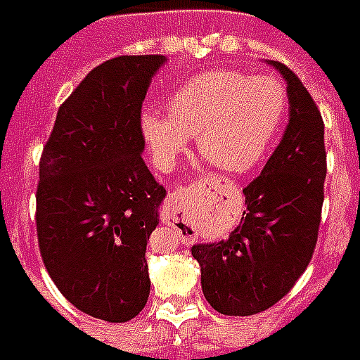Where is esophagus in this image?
<instances>
[{
    "instance_id": "34e87169",
    "label": "esophagus",
    "mask_w": 360,
    "mask_h": 360,
    "mask_svg": "<svg viewBox=\"0 0 360 360\" xmlns=\"http://www.w3.org/2000/svg\"><path fill=\"white\" fill-rule=\"evenodd\" d=\"M182 200V193L172 192L167 195V205H165V211H162V223H168V225H174L178 223V201Z\"/></svg>"
}]
</instances>
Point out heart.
<instances>
[{"instance_id":"1","label":"heart","mask_w":360,"mask_h":360,"mask_svg":"<svg viewBox=\"0 0 360 360\" xmlns=\"http://www.w3.org/2000/svg\"><path fill=\"white\" fill-rule=\"evenodd\" d=\"M168 114L145 110L141 134L153 159L170 168L195 137L198 151L231 174H242L266 157L289 108V94L271 75L236 70L201 71L168 98Z\"/></svg>"}]
</instances>
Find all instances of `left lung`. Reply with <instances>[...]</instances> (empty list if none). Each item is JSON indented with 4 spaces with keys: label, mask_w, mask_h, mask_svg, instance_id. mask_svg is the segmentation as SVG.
I'll list each match as a JSON object with an SVG mask.
<instances>
[{
    "label": "left lung",
    "mask_w": 360,
    "mask_h": 360,
    "mask_svg": "<svg viewBox=\"0 0 360 360\" xmlns=\"http://www.w3.org/2000/svg\"><path fill=\"white\" fill-rule=\"evenodd\" d=\"M269 63L287 81L289 126L262 174L242 190L240 225L226 240L192 246L203 295L225 316H252L279 302L310 264L322 221V114L295 71Z\"/></svg>",
    "instance_id": "1"
}]
</instances>
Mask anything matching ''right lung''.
Listing matches in <instances>:
<instances>
[{
    "label": "right lung",
    "instance_id": "right-lung-1",
    "mask_svg": "<svg viewBox=\"0 0 360 360\" xmlns=\"http://www.w3.org/2000/svg\"><path fill=\"white\" fill-rule=\"evenodd\" d=\"M165 56L101 63L60 106L40 157V256L81 312L127 322L147 304L145 250L167 190L143 162L139 126L151 77Z\"/></svg>",
    "mask_w": 360,
    "mask_h": 360
}]
</instances>
